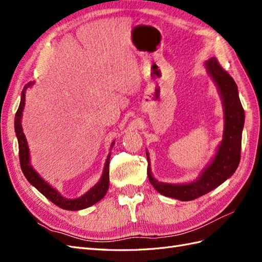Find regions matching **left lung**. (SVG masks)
<instances>
[{
  "instance_id": "obj_1",
  "label": "left lung",
  "mask_w": 262,
  "mask_h": 262,
  "mask_svg": "<svg viewBox=\"0 0 262 262\" xmlns=\"http://www.w3.org/2000/svg\"><path fill=\"white\" fill-rule=\"evenodd\" d=\"M209 74L216 84L224 107L223 140L216 150L213 161L205 167L195 181L190 184L172 185L157 181L150 171L148 152L147 177L152 186L163 195L181 201L194 200L212 191L231 177L238 167L241 161L242 133L245 123V113L238 96V90L233 77L220 66L216 58L205 62Z\"/></svg>"
}]
</instances>
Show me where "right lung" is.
I'll return each mask as SVG.
<instances>
[{
  "label": "right lung",
  "mask_w": 262,
  "mask_h": 262,
  "mask_svg": "<svg viewBox=\"0 0 262 262\" xmlns=\"http://www.w3.org/2000/svg\"><path fill=\"white\" fill-rule=\"evenodd\" d=\"M34 82H29L25 85L24 90L21 92V98H20V104L15 115V132H16V137L18 140V149H19V163L21 170L25 175L26 179L33 185L39 192H41L47 199H49L52 203L58 205L59 208L70 210V211H78L83 210L89 207H92L93 204L97 203L100 201L102 198L108 191L109 188V161H110V154L108 155L104 171H102V176L100 180L95 185L91 190H89L85 194L82 196L77 198V199H68L61 195L57 190L52 188L48 182L45 181L40 176L38 175L37 171L31 167L30 165V157H29V148L27 144V140L25 138V134L23 132L21 128V116H23V110L24 106H25V93L28 87L33 86ZM114 146V142L112 143V147Z\"/></svg>",
  "instance_id": "obj_1"
}]
</instances>
